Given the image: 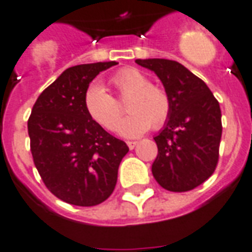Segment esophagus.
Listing matches in <instances>:
<instances>
[{
  "label": "esophagus",
  "instance_id": "1",
  "mask_svg": "<svg viewBox=\"0 0 252 252\" xmlns=\"http://www.w3.org/2000/svg\"><path fill=\"white\" fill-rule=\"evenodd\" d=\"M126 144H128L129 150H133V149L136 147V144H138V142H126Z\"/></svg>",
  "mask_w": 252,
  "mask_h": 252
}]
</instances>
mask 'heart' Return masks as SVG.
Returning a JSON list of instances; mask_svg holds the SVG:
<instances>
[{"mask_svg":"<svg viewBox=\"0 0 252 252\" xmlns=\"http://www.w3.org/2000/svg\"><path fill=\"white\" fill-rule=\"evenodd\" d=\"M110 83L126 101L129 112L120 121L117 131L126 138H138L151 126L159 128L170 114V98L166 91L150 84V79L136 68H123L114 73ZM84 109L90 119L102 128L113 131L120 120L121 110L117 101L101 83H94L86 90Z\"/></svg>","mask_w":252,"mask_h":252,"instance_id":"obj_1","label":"heart"}]
</instances>
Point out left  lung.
I'll return each instance as SVG.
<instances>
[{"label": "left lung", "mask_w": 252, "mask_h": 252, "mask_svg": "<svg viewBox=\"0 0 252 252\" xmlns=\"http://www.w3.org/2000/svg\"><path fill=\"white\" fill-rule=\"evenodd\" d=\"M156 73L170 98V114L154 136L158 156L151 172L168 191L186 192L205 183L218 162L221 109L206 83L177 61L136 60Z\"/></svg>", "instance_id": "left-lung-1"}]
</instances>
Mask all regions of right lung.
I'll list each match as a JSON object with an SVG mask.
<instances>
[{
  "mask_svg": "<svg viewBox=\"0 0 252 252\" xmlns=\"http://www.w3.org/2000/svg\"><path fill=\"white\" fill-rule=\"evenodd\" d=\"M117 63L82 64L65 69L35 102L28 119L34 163L47 189L75 206L106 200L117 183L123 140L90 119L84 93L99 72Z\"/></svg>",
  "mask_w": 252,
  "mask_h": 252,
  "instance_id": "right-lung-1",
  "label": "right lung"
}]
</instances>
